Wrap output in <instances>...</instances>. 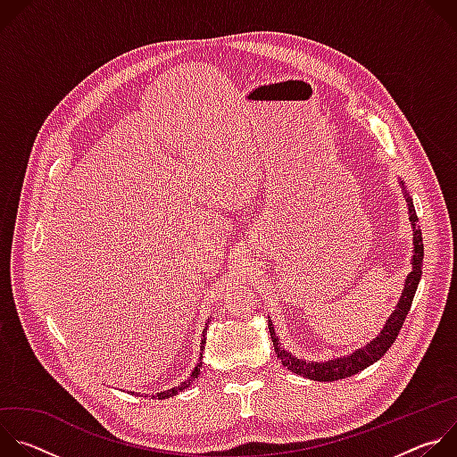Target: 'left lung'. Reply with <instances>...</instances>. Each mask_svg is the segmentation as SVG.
Instances as JSON below:
<instances>
[{
  "label": "left lung",
  "instance_id": "obj_1",
  "mask_svg": "<svg viewBox=\"0 0 457 457\" xmlns=\"http://www.w3.org/2000/svg\"><path fill=\"white\" fill-rule=\"evenodd\" d=\"M398 180H400V186L403 187V197L407 201L409 220H411V226H412V244H414V247H412V258H411L412 270L405 278L403 291H402V296H400L395 311L390 312V316L386 318L383 329L378 333V337L372 338L367 345L353 351L351 354L337 356V358L323 360V361L303 360V358H298V356L291 354L289 351H286L280 344V338L277 337V331L273 328V320L268 316L270 318L268 328H270V333H271L275 353L282 360V365L287 367L291 372H295L298 376H303L307 379H314V381H337V379L349 378V376L358 374L360 370L367 369L369 365L378 361L388 351V347L395 344V340H396V337L402 329V325H403V321H405V318L411 311V305H412V300H414L420 278H421V268H423V237H421L420 226L416 224L418 217H416L414 203H412V197L405 187V182L402 179H398Z\"/></svg>",
  "mask_w": 457,
  "mask_h": 457
}]
</instances>
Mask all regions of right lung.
<instances>
[{
  "label": "right lung",
  "instance_id": "1",
  "mask_svg": "<svg viewBox=\"0 0 457 457\" xmlns=\"http://www.w3.org/2000/svg\"><path fill=\"white\" fill-rule=\"evenodd\" d=\"M208 321H210V320H208ZM206 329H208V328H206ZM206 329L203 331V338H201V354H199V363L195 365V369L191 370L189 378H187L186 381H182L180 385H177V386H171V388H168V390H161V393H157V395H152V398H157V400L171 398V396H175V395L182 393V390H184V388H187V386L195 381V378H197V376L201 374V367H203V353H204V344H206ZM139 396H141V393H139ZM145 398H148V395H145Z\"/></svg>",
  "mask_w": 457,
  "mask_h": 457
}]
</instances>
